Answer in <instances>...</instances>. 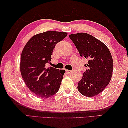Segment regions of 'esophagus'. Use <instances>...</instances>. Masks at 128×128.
<instances>
[{"mask_svg": "<svg viewBox=\"0 0 128 128\" xmlns=\"http://www.w3.org/2000/svg\"><path fill=\"white\" fill-rule=\"evenodd\" d=\"M66 72L67 73V74H70V73L72 71V70H70L66 69Z\"/></svg>", "mask_w": 128, "mask_h": 128, "instance_id": "1", "label": "esophagus"}]
</instances>
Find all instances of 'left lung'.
<instances>
[{"label":"left lung","instance_id":"left-lung-1","mask_svg":"<svg viewBox=\"0 0 128 128\" xmlns=\"http://www.w3.org/2000/svg\"><path fill=\"white\" fill-rule=\"evenodd\" d=\"M80 56L88 60V68L78 83V90L86 97H94L102 92L112 76L113 62L109 49L104 43L86 33L69 35Z\"/></svg>","mask_w":128,"mask_h":128}]
</instances>
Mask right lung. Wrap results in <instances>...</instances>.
<instances>
[{
	"instance_id": "right-lung-1",
	"label": "right lung",
	"mask_w": 128,
	"mask_h": 128,
	"mask_svg": "<svg viewBox=\"0 0 128 128\" xmlns=\"http://www.w3.org/2000/svg\"><path fill=\"white\" fill-rule=\"evenodd\" d=\"M66 32L49 31L34 35L27 42L21 56L20 72L26 86L36 96L47 98L58 91L64 70L46 67L56 45Z\"/></svg>"
}]
</instances>
